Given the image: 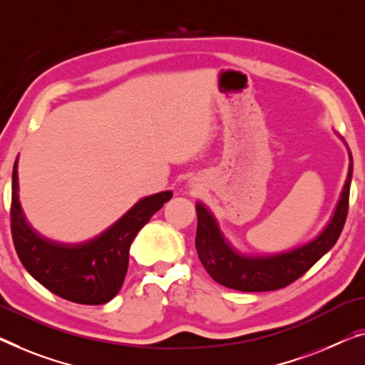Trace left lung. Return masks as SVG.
I'll use <instances>...</instances> for the list:
<instances>
[{
    "mask_svg": "<svg viewBox=\"0 0 365 365\" xmlns=\"http://www.w3.org/2000/svg\"><path fill=\"white\" fill-rule=\"evenodd\" d=\"M352 178V157L347 180L336 206L333 220L312 242L288 252L272 255H244L226 241L213 215L205 205H197L198 257L211 279L217 284L239 292L279 290L300 279L323 255L334 246L344 227Z\"/></svg>",
    "mask_w": 365,
    "mask_h": 365,
    "instance_id": "8db88e82",
    "label": "left lung"
}]
</instances>
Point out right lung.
<instances>
[{
	"label": "right lung",
	"instance_id": "right-lung-1",
	"mask_svg": "<svg viewBox=\"0 0 365 365\" xmlns=\"http://www.w3.org/2000/svg\"><path fill=\"white\" fill-rule=\"evenodd\" d=\"M16 164L11 192V235L26 270L48 292L68 302L103 304L113 300L126 277L129 247L135 235L172 198V192L138 201L121 220L90 241L62 244L43 237L27 222L19 205Z\"/></svg>",
	"mask_w": 365,
	"mask_h": 365
}]
</instances>
